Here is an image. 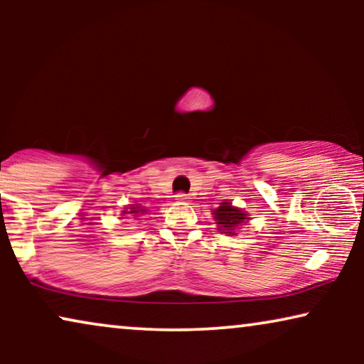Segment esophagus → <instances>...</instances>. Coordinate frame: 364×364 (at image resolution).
<instances>
[{"label": "esophagus", "instance_id": "34e87169", "mask_svg": "<svg viewBox=\"0 0 364 364\" xmlns=\"http://www.w3.org/2000/svg\"><path fill=\"white\" fill-rule=\"evenodd\" d=\"M176 197H177V200H187V198H188V196H187L186 192H178Z\"/></svg>", "mask_w": 364, "mask_h": 364}]
</instances>
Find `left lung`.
I'll list each match as a JSON object with an SVG mask.
<instances>
[{"label":"left lung","instance_id":"obj_1","mask_svg":"<svg viewBox=\"0 0 364 364\" xmlns=\"http://www.w3.org/2000/svg\"><path fill=\"white\" fill-rule=\"evenodd\" d=\"M213 218L217 220V225L220 230L235 235L233 232H235L238 225H242L247 220V213H243L240 208L232 207L230 202H222L220 207L213 210Z\"/></svg>","mask_w":364,"mask_h":364}]
</instances>
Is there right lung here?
Returning a JSON list of instances; mask_svg holds the SVG:
<instances>
[{
	"mask_svg": "<svg viewBox=\"0 0 364 364\" xmlns=\"http://www.w3.org/2000/svg\"><path fill=\"white\" fill-rule=\"evenodd\" d=\"M144 212H146V208H141V205H136V207H131V212L124 210L122 213H124V215H126V213H131V215L137 217V213H144Z\"/></svg>",
	"mask_w": 364,
	"mask_h": 364,
	"instance_id": "1",
	"label": "right lung"
}]
</instances>
